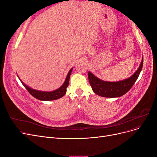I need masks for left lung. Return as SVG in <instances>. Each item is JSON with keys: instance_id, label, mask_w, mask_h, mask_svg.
<instances>
[{"instance_id": "8db88e82", "label": "left lung", "mask_w": 157, "mask_h": 157, "mask_svg": "<svg viewBox=\"0 0 157 157\" xmlns=\"http://www.w3.org/2000/svg\"><path fill=\"white\" fill-rule=\"evenodd\" d=\"M144 63L142 58L140 67L130 77L117 82H109L99 79L91 72H88V80L94 92L105 98H118L126 94L136 82L141 73Z\"/></svg>"}]
</instances>
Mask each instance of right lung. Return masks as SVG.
<instances>
[{"instance_id": "add662e5", "label": "right lung", "mask_w": 157, "mask_h": 157, "mask_svg": "<svg viewBox=\"0 0 157 157\" xmlns=\"http://www.w3.org/2000/svg\"><path fill=\"white\" fill-rule=\"evenodd\" d=\"M72 70H73V68H71L69 71V73L67 75V77H66L63 84L61 85L59 88L51 92L40 91V90H37L31 88L23 82L22 80L19 78V77L18 78L20 80V81L21 82L23 86H24V87L27 90V91L29 92L30 94L32 95L33 97L41 101H52V100H56V99L62 98L66 94V92H67V88L69 86V78H70L71 72H72Z\"/></svg>"}]
</instances>
